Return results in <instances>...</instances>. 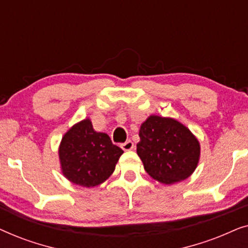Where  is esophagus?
I'll list each match as a JSON object with an SVG mask.
<instances>
[{
    "instance_id": "obj_1",
    "label": "esophagus",
    "mask_w": 248,
    "mask_h": 248,
    "mask_svg": "<svg viewBox=\"0 0 248 248\" xmlns=\"http://www.w3.org/2000/svg\"><path fill=\"white\" fill-rule=\"evenodd\" d=\"M121 147L123 150L128 151V150H132V149L134 148V143L131 140H127L126 142H124V143H122Z\"/></svg>"
}]
</instances>
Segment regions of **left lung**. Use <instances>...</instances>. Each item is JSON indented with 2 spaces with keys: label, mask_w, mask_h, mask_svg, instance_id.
Wrapping results in <instances>:
<instances>
[{
  "label": "left lung",
  "mask_w": 248,
  "mask_h": 248,
  "mask_svg": "<svg viewBox=\"0 0 248 248\" xmlns=\"http://www.w3.org/2000/svg\"><path fill=\"white\" fill-rule=\"evenodd\" d=\"M139 137L137 152L152 178L172 184L184 181L195 170L199 141L179 122L154 115L141 125Z\"/></svg>",
  "instance_id": "1"
}]
</instances>
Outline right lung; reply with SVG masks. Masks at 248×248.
Returning <instances> with one entry per match:
<instances>
[{
	"label": "right lung",
	"mask_w": 248,
	"mask_h": 248,
	"mask_svg": "<svg viewBox=\"0 0 248 248\" xmlns=\"http://www.w3.org/2000/svg\"><path fill=\"white\" fill-rule=\"evenodd\" d=\"M64 176L74 184L93 187L113 174L123 150L106 133L93 130L89 120L74 125L60 145Z\"/></svg>",
	"instance_id": "obj_1"
}]
</instances>
